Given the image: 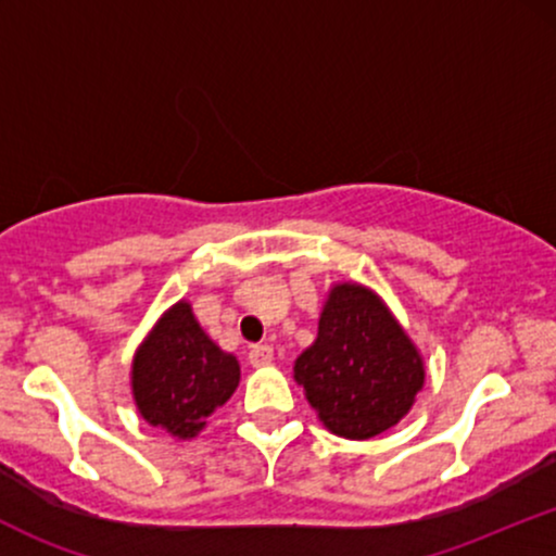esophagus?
I'll return each instance as SVG.
<instances>
[{
    "label": "esophagus",
    "instance_id": "obj_1",
    "mask_svg": "<svg viewBox=\"0 0 556 556\" xmlns=\"http://www.w3.org/2000/svg\"><path fill=\"white\" fill-rule=\"evenodd\" d=\"M274 361V348L271 344H253L251 350H248V363L251 366H269Z\"/></svg>",
    "mask_w": 556,
    "mask_h": 556
}]
</instances>
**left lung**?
<instances>
[{"label":"left lung","mask_w":556,"mask_h":556,"mask_svg":"<svg viewBox=\"0 0 556 556\" xmlns=\"http://www.w3.org/2000/svg\"><path fill=\"white\" fill-rule=\"evenodd\" d=\"M295 379L331 433L371 439L410 410L424 363L371 290L337 285L316 342L295 361Z\"/></svg>","instance_id":"1"}]
</instances>
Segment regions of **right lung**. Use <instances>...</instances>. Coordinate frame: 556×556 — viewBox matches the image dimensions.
I'll return each mask as SVG.
<instances>
[{
    "mask_svg": "<svg viewBox=\"0 0 556 556\" xmlns=\"http://www.w3.org/2000/svg\"><path fill=\"white\" fill-rule=\"evenodd\" d=\"M240 366L203 334L188 303H177L132 363V394L140 416L172 437L190 439L232 397Z\"/></svg>",
    "mask_w": 556,
    "mask_h": 556,
    "instance_id": "1",
    "label": "right lung"
}]
</instances>
